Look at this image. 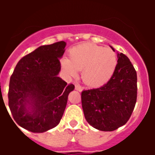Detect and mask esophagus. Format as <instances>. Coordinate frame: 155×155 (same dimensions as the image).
Returning a JSON list of instances; mask_svg holds the SVG:
<instances>
[{
  "instance_id": "esophagus-1",
  "label": "esophagus",
  "mask_w": 155,
  "mask_h": 155,
  "mask_svg": "<svg viewBox=\"0 0 155 155\" xmlns=\"http://www.w3.org/2000/svg\"><path fill=\"white\" fill-rule=\"evenodd\" d=\"M75 90L78 91H81L83 90V87L80 85L79 84H75Z\"/></svg>"
}]
</instances>
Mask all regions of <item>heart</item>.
<instances>
[{"label":"heart","mask_w":155,"mask_h":155,"mask_svg":"<svg viewBox=\"0 0 155 155\" xmlns=\"http://www.w3.org/2000/svg\"><path fill=\"white\" fill-rule=\"evenodd\" d=\"M61 69L70 78L81 71V78L87 85L98 87L110 80L117 65L116 53L109 48H102L92 43H83L70 50L69 60L61 61Z\"/></svg>","instance_id":"1"}]
</instances>
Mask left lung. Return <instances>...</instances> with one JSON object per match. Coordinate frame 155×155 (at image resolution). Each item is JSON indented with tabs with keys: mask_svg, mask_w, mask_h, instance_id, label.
<instances>
[{
	"mask_svg": "<svg viewBox=\"0 0 155 155\" xmlns=\"http://www.w3.org/2000/svg\"><path fill=\"white\" fill-rule=\"evenodd\" d=\"M117 59L116 70L106 84L81 93L86 120L101 131H113L125 125L137 102L136 71L124 53L117 52Z\"/></svg>",
	"mask_w": 155,
	"mask_h": 155,
	"instance_id": "1",
	"label": "left lung"
}]
</instances>
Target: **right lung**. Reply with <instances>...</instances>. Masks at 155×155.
Here are the masks:
<instances>
[{"instance_id": "1", "label": "right lung", "mask_w": 155, "mask_h": 155, "mask_svg": "<svg viewBox=\"0 0 155 155\" xmlns=\"http://www.w3.org/2000/svg\"><path fill=\"white\" fill-rule=\"evenodd\" d=\"M66 42L38 47L18 61L12 74L8 105L14 120L33 133L54 128L62 118L74 85L58 77Z\"/></svg>"}]
</instances>
